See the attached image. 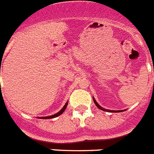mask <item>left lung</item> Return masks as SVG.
Returning a JSON list of instances; mask_svg holds the SVG:
<instances>
[{"mask_svg": "<svg viewBox=\"0 0 154 154\" xmlns=\"http://www.w3.org/2000/svg\"><path fill=\"white\" fill-rule=\"evenodd\" d=\"M93 101H94V103H95L96 106H97V107L99 109H100V110H102V111H110V112H122V111H110V110H106V109H103V107H100L99 104H98V103H97V101H96V100L94 99V97H93Z\"/></svg>", "mask_w": 154, "mask_h": 154, "instance_id": "1", "label": "left lung"}]
</instances>
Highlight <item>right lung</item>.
Segmentation results:
<instances>
[{"mask_svg": "<svg viewBox=\"0 0 154 154\" xmlns=\"http://www.w3.org/2000/svg\"><path fill=\"white\" fill-rule=\"evenodd\" d=\"M67 106H68V102H67V103H65V105H64V107H63V108L61 109V111H59V112H57V114H55V115H51V116H48V117H41V118H42V119H51V118H56V117L59 116V115H61V114H62V113L64 112V111H65V109H66Z\"/></svg>", "mask_w": 154, "mask_h": 154, "instance_id": "add662e5", "label": "right lung"}]
</instances>
